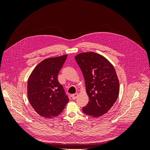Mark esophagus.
<instances>
[{
    "label": "esophagus",
    "instance_id": "1",
    "mask_svg": "<svg viewBox=\"0 0 150 150\" xmlns=\"http://www.w3.org/2000/svg\"><path fill=\"white\" fill-rule=\"evenodd\" d=\"M78 93H75L74 94H72L71 97H72V99H76L77 98V97H78Z\"/></svg>",
    "mask_w": 150,
    "mask_h": 150
}]
</instances>
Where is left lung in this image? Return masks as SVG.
Masks as SVG:
<instances>
[{"label": "left lung", "instance_id": "8db88e82", "mask_svg": "<svg viewBox=\"0 0 150 150\" xmlns=\"http://www.w3.org/2000/svg\"><path fill=\"white\" fill-rule=\"evenodd\" d=\"M75 59L83 72L89 97L83 111L94 117L101 116L118 97L120 83L115 68L105 57L93 52L79 54Z\"/></svg>", "mask_w": 150, "mask_h": 150}]
</instances>
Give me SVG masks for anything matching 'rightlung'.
Here are the masks:
<instances>
[{
	"label": "right lung",
	"mask_w": 150,
	"mask_h": 150,
	"mask_svg": "<svg viewBox=\"0 0 150 150\" xmlns=\"http://www.w3.org/2000/svg\"><path fill=\"white\" fill-rule=\"evenodd\" d=\"M67 55L50 57L40 62L30 75L28 82V96L35 111L46 118L61 114L69 98L57 75Z\"/></svg>",
	"instance_id": "obj_1"
}]
</instances>
